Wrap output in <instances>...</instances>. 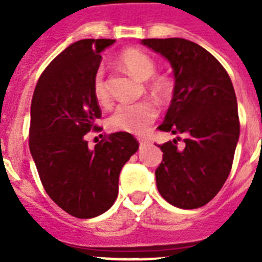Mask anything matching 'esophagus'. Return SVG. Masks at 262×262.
<instances>
[{
	"instance_id": "obj_1",
	"label": "esophagus",
	"mask_w": 262,
	"mask_h": 262,
	"mask_svg": "<svg viewBox=\"0 0 262 262\" xmlns=\"http://www.w3.org/2000/svg\"><path fill=\"white\" fill-rule=\"evenodd\" d=\"M139 143H140V145H145V144H148V140L140 139V140H139Z\"/></svg>"
}]
</instances>
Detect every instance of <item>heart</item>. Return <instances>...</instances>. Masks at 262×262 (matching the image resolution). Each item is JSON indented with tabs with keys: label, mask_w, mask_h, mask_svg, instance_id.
I'll use <instances>...</instances> for the list:
<instances>
[{
	"label": "heart",
	"mask_w": 262,
	"mask_h": 262,
	"mask_svg": "<svg viewBox=\"0 0 262 262\" xmlns=\"http://www.w3.org/2000/svg\"><path fill=\"white\" fill-rule=\"evenodd\" d=\"M118 61L129 73H132L139 80L144 81V80L151 79L148 87L156 96H166L171 90V83L166 77L163 76L152 77L156 71L155 61L144 51L137 50V49L125 50L119 54ZM92 87H94L95 98L98 99L99 102H106L108 98V92H107L104 72L102 68H99L98 71L95 72ZM156 115H158V108L154 103L148 100L137 103H122L111 114L108 125L114 130L141 135L155 121Z\"/></svg>",
	"instance_id": "obj_1"
}]
</instances>
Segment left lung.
I'll list each match as a JSON object with an SVG mask.
<instances>
[{"instance_id":"8db88e82","label":"left lung","mask_w":262,"mask_h":262,"mask_svg":"<svg viewBox=\"0 0 262 262\" xmlns=\"http://www.w3.org/2000/svg\"><path fill=\"white\" fill-rule=\"evenodd\" d=\"M141 43L163 55L174 72L171 104L159 129L186 136L182 148L175 139L159 145L163 160L155 171L156 186L174 207H203L228 178L239 139L231 79L222 63L194 42L168 38L141 39Z\"/></svg>"}]
</instances>
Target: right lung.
Wrapping results in <instances>:
<instances>
[{"mask_svg": "<svg viewBox=\"0 0 262 262\" xmlns=\"http://www.w3.org/2000/svg\"><path fill=\"white\" fill-rule=\"evenodd\" d=\"M115 39H83L55 57L39 77L31 103L30 151L45 190L80 219L104 213L118 195L119 172L139 141L117 132L94 149L84 136L100 118L94 76Z\"/></svg>", "mask_w": 262, "mask_h": 262, "instance_id": "obj_1", "label": "right lung"}]
</instances>
